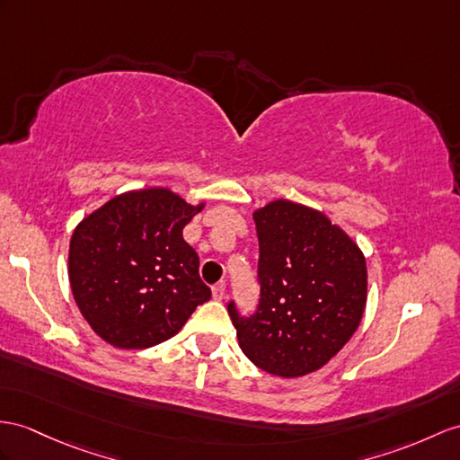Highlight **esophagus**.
Returning <instances> with one entry per match:
<instances>
[{
	"instance_id": "esophagus-1",
	"label": "esophagus",
	"mask_w": 460,
	"mask_h": 460,
	"mask_svg": "<svg viewBox=\"0 0 460 460\" xmlns=\"http://www.w3.org/2000/svg\"><path fill=\"white\" fill-rule=\"evenodd\" d=\"M212 298H215V300H224V298H226V285L218 283V285L212 287Z\"/></svg>"
}]
</instances>
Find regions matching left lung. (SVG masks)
Returning <instances> with one entry per match:
<instances>
[{"label": "left lung", "mask_w": 460, "mask_h": 460, "mask_svg": "<svg viewBox=\"0 0 460 460\" xmlns=\"http://www.w3.org/2000/svg\"><path fill=\"white\" fill-rule=\"evenodd\" d=\"M261 298L255 316L228 314L248 359L296 378L326 365L351 340L367 306V261L322 210L277 199L253 210Z\"/></svg>", "instance_id": "1"}]
</instances>
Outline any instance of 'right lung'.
<instances>
[{"label": "right lung", "mask_w": 460, "mask_h": 460, "mask_svg": "<svg viewBox=\"0 0 460 460\" xmlns=\"http://www.w3.org/2000/svg\"><path fill=\"white\" fill-rule=\"evenodd\" d=\"M167 187L127 191L77 224L68 253L72 295L101 340L148 349L210 298L183 228L205 208Z\"/></svg>", "instance_id": "obj_1"}]
</instances>
